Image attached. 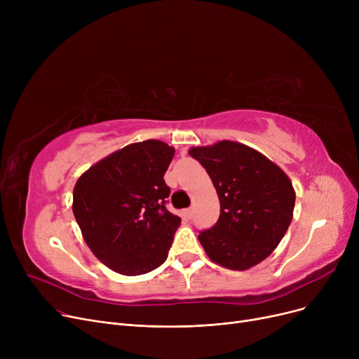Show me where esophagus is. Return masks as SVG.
I'll use <instances>...</instances> for the list:
<instances>
[{
    "instance_id": "esophagus-1",
    "label": "esophagus",
    "mask_w": 359,
    "mask_h": 359,
    "mask_svg": "<svg viewBox=\"0 0 359 359\" xmlns=\"http://www.w3.org/2000/svg\"><path fill=\"white\" fill-rule=\"evenodd\" d=\"M183 214H184V217H186V218H189V219H191V218H192V215H194V210H192V208H187V210H184V211H183Z\"/></svg>"
}]
</instances>
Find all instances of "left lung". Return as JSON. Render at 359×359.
Returning <instances> with one entry per match:
<instances>
[{"label":"left lung","mask_w":359,"mask_h":359,"mask_svg":"<svg viewBox=\"0 0 359 359\" xmlns=\"http://www.w3.org/2000/svg\"><path fill=\"white\" fill-rule=\"evenodd\" d=\"M189 154L210 175L221 205L217 224L198 236L205 253L231 271L265 260L292 221L290 177L259 151L234 141L192 147Z\"/></svg>","instance_id":"obj_1"}]
</instances>
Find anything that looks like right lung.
Returning a JSON list of instances; mask_svg holds the SVG:
<instances>
[{"mask_svg": "<svg viewBox=\"0 0 359 359\" xmlns=\"http://www.w3.org/2000/svg\"><path fill=\"white\" fill-rule=\"evenodd\" d=\"M175 148L129 144L91 165L74 186L72 212L87 246L121 275L137 276L165 262L180 218L165 210L164 173Z\"/></svg>", "mask_w": 359, "mask_h": 359, "instance_id": "obj_1", "label": "right lung"}]
</instances>
